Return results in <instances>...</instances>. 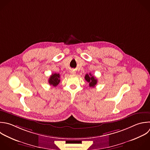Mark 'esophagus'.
Here are the masks:
<instances>
[{"label":"esophagus","instance_id":"1","mask_svg":"<svg viewBox=\"0 0 150 150\" xmlns=\"http://www.w3.org/2000/svg\"><path fill=\"white\" fill-rule=\"evenodd\" d=\"M71 73L73 74H76V71H75L74 70H71Z\"/></svg>","mask_w":150,"mask_h":150}]
</instances>
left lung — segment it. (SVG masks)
Instances as JSON below:
<instances>
[{
	"label": "left lung",
	"mask_w": 150,
	"mask_h": 150,
	"mask_svg": "<svg viewBox=\"0 0 150 150\" xmlns=\"http://www.w3.org/2000/svg\"><path fill=\"white\" fill-rule=\"evenodd\" d=\"M85 80L89 83V87H94L97 83V80L96 77L91 75V73L86 74L85 76Z\"/></svg>",
	"instance_id": "left-lung-1"
}]
</instances>
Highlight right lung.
<instances>
[{"instance_id": "obj_1", "label": "right lung", "mask_w": 150, "mask_h": 150, "mask_svg": "<svg viewBox=\"0 0 150 150\" xmlns=\"http://www.w3.org/2000/svg\"><path fill=\"white\" fill-rule=\"evenodd\" d=\"M60 81V74L57 73L52 74L49 79V83L50 84V85L54 87L57 86L59 84Z\"/></svg>"}]
</instances>
